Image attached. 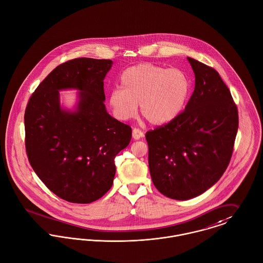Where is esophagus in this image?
Instances as JSON below:
<instances>
[{
  "label": "esophagus",
  "instance_id": "obj_1",
  "mask_svg": "<svg viewBox=\"0 0 263 263\" xmlns=\"http://www.w3.org/2000/svg\"><path fill=\"white\" fill-rule=\"evenodd\" d=\"M132 136H133V138H134V139L138 140V139L142 138V137L144 136V134H143V132H142L140 129H138V128H134V129H133V131H132Z\"/></svg>",
  "mask_w": 263,
  "mask_h": 263
}]
</instances>
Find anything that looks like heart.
<instances>
[{
    "mask_svg": "<svg viewBox=\"0 0 263 263\" xmlns=\"http://www.w3.org/2000/svg\"><path fill=\"white\" fill-rule=\"evenodd\" d=\"M120 82L121 88H113L109 95L113 115L120 121L135 117L140 103L141 114L149 123H168L180 113L190 91L182 70L148 62L125 69Z\"/></svg>",
    "mask_w": 263,
    "mask_h": 263,
    "instance_id": "1",
    "label": "heart"
}]
</instances>
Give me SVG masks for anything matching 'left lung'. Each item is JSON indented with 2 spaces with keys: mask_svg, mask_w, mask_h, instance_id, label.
Returning <instances> with one entry per match:
<instances>
[{
  "mask_svg": "<svg viewBox=\"0 0 263 263\" xmlns=\"http://www.w3.org/2000/svg\"><path fill=\"white\" fill-rule=\"evenodd\" d=\"M196 77L184 111L145 134L155 187L184 201L214 185L229 165L238 130V110L218 71L187 58Z\"/></svg>",
  "mask_w": 263,
  "mask_h": 263,
  "instance_id": "obj_1",
  "label": "left lung"
}]
</instances>
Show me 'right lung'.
I'll return each mask as SVG.
<instances>
[{
    "instance_id": "obj_1",
    "label": "right lung",
    "mask_w": 263,
    "mask_h": 263,
    "mask_svg": "<svg viewBox=\"0 0 263 263\" xmlns=\"http://www.w3.org/2000/svg\"><path fill=\"white\" fill-rule=\"evenodd\" d=\"M110 59L81 58L57 66L27 104L25 147L30 164L60 199L88 204L112 186L115 157L130 143L132 129L110 116L104 104V79ZM81 90L74 112L60 108V89Z\"/></svg>"
}]
</instances>
